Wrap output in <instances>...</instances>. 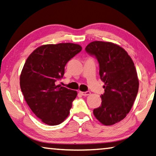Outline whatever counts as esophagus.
Listing matches in <instances>:
<instances>
[{
  "mask_svg": "<svg viewBox=\"0 0 156 156\" xmlns=\"http://www.w3.org/2000/svg\"><path fill=\"white\" fill-rule=\"evenodd\" d=\"M80 93L83 95V96H85V97L88 96V95L90 94V92H89V91H87V92H80Z\"/></svg>",
  "mask_w": 156,
  "mask_h": 156,
  "instance_id": "1",
  "label": "esophagus"
}]
</instances>
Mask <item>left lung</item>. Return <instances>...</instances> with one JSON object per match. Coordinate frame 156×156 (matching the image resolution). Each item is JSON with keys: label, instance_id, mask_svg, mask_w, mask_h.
<instances>
[{"label": "left lung", "instance_id": "obj_1", "mask_svg": "<svg viewBox=\"0 0 156 156\" xmlns=\"http://www.w3.org/2000/svg\"><path fill=\"white\" fill-rule=\"evenodd\" d=\"M85 51L97 58L99 76L105 84L101 106L93 113L103 125L115 124L126 117L137 94L139 80L134 62L124 49L110 42L93 41Z\"/></svg>", "mask_w": 156, "mask_h": 156}]
</instances>
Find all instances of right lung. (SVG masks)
<instances>
[{"mask_svg":"<svg viewBox=\"0 0 156 156\" xmlns=\"http://www.w3.org/2000/svg\"><path fill=\"white\" fill-rule=\"evenodd\" d=\"M82 50L74 43L44 45L27 58L20 76V87L33 113L49 125L62 123L70 113L77 92L56 82L63 78L64 68Z\"/></svg>","mask_w":156,"mask_h":156,"instance_id":"1","label":"right lung"}]
</instances>
